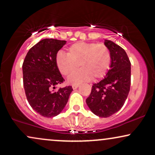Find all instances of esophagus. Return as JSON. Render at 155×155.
I'll return each mask as SVG.
<instances>
[{
    "instance_id": "34e87169",
    "label": "esophagus",
    "mask_w": 155,
    "mask_h": 155,
    "mask_svg": "<svg viewBox=\"0 0 155 155\" xmlns=\"http://www.w3.org/2000/svg\"><path fill=\"white\" fill-rule=\"evenodd\" d=\"M78 87H79V85H78V84H74V85H73V86H72L73 90H76V89H77Z\"/></svg>"
}]
</instances>
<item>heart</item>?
<instances>
[{
    "mask_svg": "<svg viewBox=\"0 0 155 155\" xmlns=\"http://www.w3.org/2000/svg\"><path fill=\"white\" fill-rule=\"evenodd\" d=\"M56 63L64 76L72 74L80 65L82 68L68 78V82L71 84H79L92 78L104 77L109 69L111 54L104 44L79 42L69 48L68 54L58 51Z\"/></svg>",
    "mask_w": 155,
    "mask_h": 155,
    "instance_id": "b5f03b06",
    "label": "heart"
}]
</instances>
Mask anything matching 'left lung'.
Masks as SVG:
<instances>
[{
	"label": "left lung",
	"mask_w": 155,
	"mask_h": 155,
	"mask_svg": "<svg viewBox=\"0 0 155 155\" xmlns=\"http://www.w3.org/2000/svg\"><path fill=\"white\" fill-rule=\"evenodd\" d=\"M104 45L111 54L110 69L104 79L93 84L86 100L92 113L100 117H111L123 106L131 78V64L125 51L111 41L105 40Z\"/></svg>",
	"instance_id": "1"
}]
</instances>
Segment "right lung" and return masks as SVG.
<instances>
[{
	"label": "right lung",
	"instance_id": "obj_1",
	"mask_svg": "<svg viewBox=\"0 0 155 155\" xmlns=\"http://www.w3.org/2000/svg\"><path fill=\"white\" fill-rule=\"evenodd\" d=\"M66 41L45 38L28 51L22 65L23 84L28 103L44 117H54L63 110L73 91L72 87L53 92L64 79L56 63L58 51Z\"/></svg>",
	"mask_w": 155,
	"mask_h": 155
}]
</instances>
